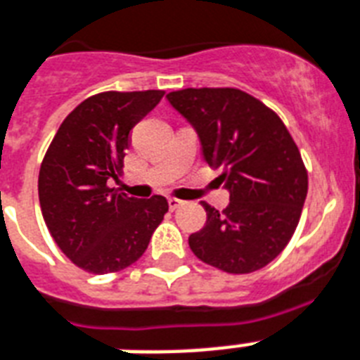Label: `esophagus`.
I'll list each match as a JSON object with an SVG mask.
<instances>
[{
    "label": "esophagus",
    "instance_id": "esophagus-1",
    "mask_svg": "<svg viewBox=\"0 0 360 360\" xmlns=\"http://www.w3.org/2000/svg\"><path fill=\"white\" fill-rule=\"evenodd\" d=\"M168 205H170L172 210H175V209H179V207L183 205V201L177 200V198H168Z\"/></svg>",
    "mask_w": 360,
    "mask_h": 360
}]
</instances>
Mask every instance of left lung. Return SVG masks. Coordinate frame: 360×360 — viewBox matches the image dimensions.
I'll return each instance as SVG.
<instances>
[{
  "label": "left lung",
  "mask_w": 360,
  "mask_h": 360,
  "mask_svg": "<svg viewBox=\"0 0 360 360\" xmlns=\"http://www.w3.org/2000/svg\"><path fill=\"white\" fill-rule=\"evenodd\" d=\"M188 120L203 159L220 168L229 205L203 203L207 221L188 236L200 261L227 274H251L290 242L309 188L302 153L271 109L238 89H185L166 96Z\"/></svg>",
  "instance_id": "1"
}]
</instances>
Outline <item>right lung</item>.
<instances>
[{
  "label": "right lung",
  "instance_id": "right-lung-1",
  "mask_svg": "<svg viewBox=\"0 0 360 360\" xmlns=\"http://www.w3.org/2000/svg\"><path fill=\"white\" fill-rule=\"evenodd\" d=\"M165 92H101L79 103L51 140L38 174V200L55 244L90 274H112L144 255L168 212L162 195L110 188L124 168L129 133Z\"/></svg>",
  "mask_w": 360,
  "mask_h": 360
}]
</instances>
